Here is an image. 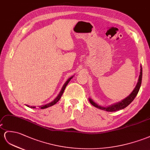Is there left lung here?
<instances>
[{
  "instance_id": "obj_1",
  "label": "left lung",
  "mask_w": 150,
  "mask_h": 150,
  "mask_svg": "<svg viewBox=\"0 0 150 150\" xmlns=\"http://www.w3.org/2000/svg\"><path fill=\"white\" fill-rule=\"evenodd\" d=\"M141 71H140V75L139 76V80H138V82L137 83V85L135 87V89H134L132 91V93L130 94L127 98H126L124 99V100H122L121 102H119L118 103H116L113 105H112L108 107H102L101 106H99L97 105L96 103L94 102L91 99H89V102L93 105L94 106H95L96 108H98L99 109H101L102 110H105L106 112H115V111H118L122 109L125 108V107L127 106L130 103H131L134 98H136L137 96L138 92L139 91L140 87L141 85V82H142V75H143V73H142V67H141Z\"/></svg>"
}]
</instances>
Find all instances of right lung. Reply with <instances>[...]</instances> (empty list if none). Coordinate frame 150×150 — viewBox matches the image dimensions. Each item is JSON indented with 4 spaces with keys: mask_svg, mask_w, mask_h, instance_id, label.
I'll return each mask as SVG.
<instances>
[{
    "mask_svg": "<svg viewBox=\"0 0 150 150\" xmlns=\"http://www.w3.org/2000/svg\"><path fill=\"white\" fill-rule=\"evenodd\" d=\"M72 77H73V76H71V77H70V79H69L67 80V81L66 82H65V83L64 84V86H63V88H62V89H61V92H60V93L59 94L58 96H57V97L54 99V100L52 102L49 103V104H47V105H42V106H39L40 108H41V109H45V108H48V107H49V106H52V105H55L56 103L59 100V99L61 98V96H62V94H63V92H64V89H65V87H67V84L70 81V80L72 79ZM27 106L30 107V108H35V106Z\"/></svg>",
    "mask_w": 150,
    "mask_h": 150,
    "instance_id": "right-lung-1",
    "label": "right lung"
}]
</instances>
